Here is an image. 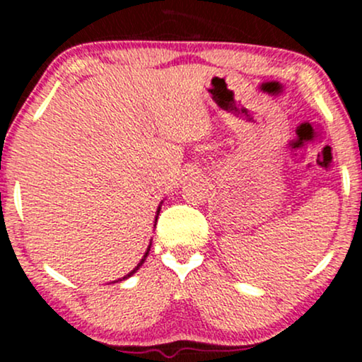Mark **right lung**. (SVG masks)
Returning <instances> with one entry per match:
<instances>
[{"label":"right lung","instance_id":"1","mask_svg":"<svg viewBox=\"0 0 362 362\" xmlns=\"http://www.w3.org/2000/svg\"><path fill=\"white\" fill-rule=\"evenodd\" d=\"M161 204H163V201H161V202H160V206H158V211H156V218H155V223H156V219H158V214H160ZM155 226H156V224H155ZM149 248H151V242H149V245H148V248H146V252H144L143 259H141V260H139V264H138V265H136V267H134V269H132V271H131V272H129V274H127V276L120 277V279H117V281H114V282H119V281H126V279H129V277H131V276H132V274H136V272H138V269L141 267V265H143V264H144V260H146V257H148V253H149Z\"/></svg>","mask_w":362,"mask_h":362}]
</instances>
